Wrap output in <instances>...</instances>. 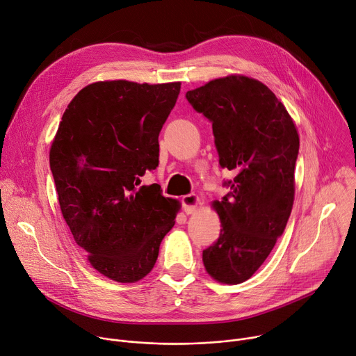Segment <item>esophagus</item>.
<instances>
[{
  "mask_svg": "<svg viewBox=\"0 0 356 356\" xmlns=\"http://www.w3.org/2000/svg\"><path fill=\"white\" fill-rule=\"evenodd\" d=\"M199 197L195 195V193H190V195H186L181 197V207L186 214H193L197 209Z\"/></svg>",
  "mask_w": 356,
  "mask_h": 356,
  "instance_id": "esophagus-1",
  "label": "esophagus"
}]
</instances>
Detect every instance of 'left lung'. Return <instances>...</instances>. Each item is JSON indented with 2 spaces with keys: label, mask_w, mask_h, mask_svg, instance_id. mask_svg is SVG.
<instances>
[{
  "label": "left lung",
  "mask_w": 356,
  "mask_h": 356,
  "mask_svg": "<svg viewBox=\"0 0 356 356\" xmlns=\"http://www.w3.org/2000/svg\"><path fill=\"white\" fill-rule=\"evenodd\" d=\"M211 122L218 163L236 173L214 202L221 230L203 250L207 273L224 284L248 280L284 233L294 203L300 150L296 124L277 96L247 76H225L186 93Z\"/></svg>",
  "instance_id": "left-lung-1"
}]
</instances>
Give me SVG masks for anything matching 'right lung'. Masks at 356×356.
Segmentation results:
<instances>
[{
  "instance_id": "right-lung-1",
  "label": "right lung",
  "mask_w": 356,
  "mask_h": 356,
  "mask_svg": "<svg viewBox=\"0 0 356 356\" xmlns=\"http://www.w3.org/2000/svg\"><path fill=\"white\" fill-rule=\"evenodd\" d=\"M180 82L88 85L72 99L49 152L60 211L92 267L118 282L147 275L179 204L140 177L159 165V134Z\"/></svg>"
}]
</instances>
